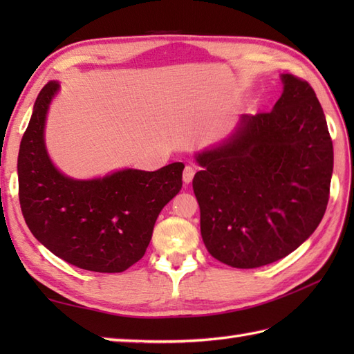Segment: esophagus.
<instances>
[{
    "instance_id": "34e87169",
    "label": "esophagus",
    "mask_w": 354,
    "mask_h": 354,
    "mask_svg": "<svg viewBox=\"0 0 354 354\" xmlns=\"http://www.w3.org/2000/svg\"><path fill=\"white\" fill-rule=\"evenodd\" d=\"M194 173H196V170H194V167H192V165H187V167L184 169V173H183V179L185 184H190L193 181V176Z\"/></svg>"
}]
</instances>
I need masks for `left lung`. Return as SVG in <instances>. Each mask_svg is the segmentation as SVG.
<instances>
[{"instance_id": "left-lung-1", "label": "left lung", "mask_w": 354, "mask_h": 354, "mask_svg": "<svg viewBox=\"0 0 354 354\" xmlns=\"http://www.w3.org/2000/svg\"><path fill=\"white\" fill-rule=\"evenodd\" d=\"M270 112L242 115L231 137L196 155L201 236L216 260L252 269L306 242L326 213L333 145L306 80L281 74Z\"/></svg>"}]
</instances>
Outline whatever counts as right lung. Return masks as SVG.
Returning <instances> with one entry per match:
<instances>
[{"label":"right lung","instance_id":"right-lung-1","mask_svg":"<svg viewBox=\"0 0 354 354\" xmlns=\"http://www.w3.org/2000/svg\"><path fill=\"white\" fill-rule=\"evenodd\" d=\"M59 82L45 85L21 140L19 204L32 234L59 259L93 272H123L145 255L158 214L183 187V162L124 169L95 179L59 171L44 129Z\"/></svg>","mask_w":354,"mask_h":354}]
</instances>
